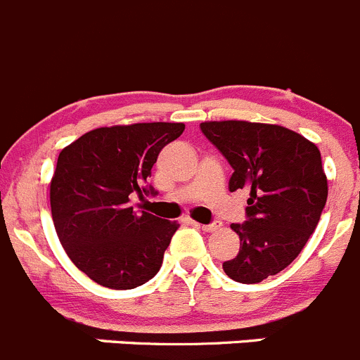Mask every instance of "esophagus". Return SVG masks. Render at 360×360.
I'll list each match as a JSON object with an SVG mask.
<instances>
[{
    "instance_id": "esophagus-1",
    "label": "esophagus",
    "mask_w": 360,
    "mask_h": 360,
    "mask_svg": "<svg viewBox=\"0 0 360 360\" xmlns=\"http://www.w3.org/2000/svg\"><path fill=\"white\" fill-rule=\"evenodd\" d=\"M193 225L198 226V229H202V230H204V232H214V230H218L219 226H221V223H219V221H212V223H209V225H200V223H195L193 221Z\"/></svg>"
}]
</instances>
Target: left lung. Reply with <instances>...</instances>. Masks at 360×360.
I'll use <instances>...</instances> for the list:
<instances>
[{
  "instance_id": "1",
  "label": "left lung",
  "mask_w": 360,
  "mask_h": 360,
  "mask_svg": "<svg viewBox=\"0 0 360 360\" xmlns=\"http://www.w3.org/2000/svg\"><path fill=\"white\" fill-rule=\"evenodd\" d=\"M200 130L233 169L230 191H250L246 221L232 223L239 253L223 271L239 283H260L290 265L319 225L327 202L322 156L278 124L207 121Z\"/></svg>"
}]
</instances>
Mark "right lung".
<instances>
[{
	"instance_id": "add662e5",
	"label": "right lung",
	"mask_w": 360,
	"mask_h": 360,
	"mask_svg": "<svg viewBox=\"0 0 360 360\" xmlns=\"http://www.w3.org/2000/svg\"><path fill=\"white\" fill-rule=\"evenodd\" d=\"M183 131V123L96 128L59 153L52 221L70 260L102 287L130 290L162 267L179 225L135 211L130 197L156 195L148 184L153 165Z\"/></svg>"
}]
</instances>
